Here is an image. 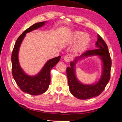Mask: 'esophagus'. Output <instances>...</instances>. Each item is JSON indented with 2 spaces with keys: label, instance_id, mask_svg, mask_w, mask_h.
<instances>
[{
  "label": "esophagus",
  "instance_id": "esophagus-1",
  "mask_svg": "<svg viewBox=\"0 0 122 122\" xmlns=\"http://www.w3.org/2000/svg\"><path fill=\"white\" fill-rule=\"evenodd\" d=\"M64 60L66 62H69L71 61L72 57L70 55H66L64 56Z\"/></svg>",
  "mask_w": 122,
  "mask_h": 122
}]
</instances>
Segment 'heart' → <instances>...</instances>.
<instances>
[{"mask_svg": "<svg viewBox=\"0 0 122 122\" xmlns=\"http://www.w3.org/2000/svg\"><path fill=\"white\" fill-rule=\"evenodd\" d=\"M91 38L89 35L81 31H76L73 34L69 40L68 43L72 44L76 42V44L74 48L75 52L78 53L83 51L89 45Z\"/></svg>", "mask_w": 122, "mask_h": 122, "instance_id": "b5f03b06", "label": "heart"}]
</instances>
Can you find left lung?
<instances>
[{"instance_id": "8db88e82", "label": "left lung", "mask_w": 122, "mask_h": 122, "mask_svg": "<svg viewBox=\"0 0 122 122\" xmlns=\"http://www.w3.org/2000/svg\"><path fill=\"white\" fill-rule=\"evenodd\" d=\"M96 49L88 50L76 57L75 61L70 62V67L67 68V75L70 92L74 96L79 99H88L98 96L104 90L110 78L112 60L108 50V47L100 36L98 35L96 43ZM98 55L103 62V72L101 79L96 84L86 85L80 83L77 80L75 73V65L78 59L83 57Z\"/></svg>"}]
</instances>
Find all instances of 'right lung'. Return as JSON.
Segmentation results:
<instances>
[{
	"label": "right lung",
	"mask_w": 122,
	"mask_h": 122,
	"mask_svg": "<svg viewBox=\"0 0 122 122\" xmlns=\"http://www.w3.org/2000/svg\"><path fill=\"white\" fill-rule=\"evenodd\" d=\"M45 22L44 21L35 23L26 29L17 39L12 53V70L14 79L22 91L31 95H41L47 90L50 83L51 70L57 64L61 57L58 56L49 60L36 76L26 75L20 67L18 61V51L26 34L42 27Z\"/></svg>",
	"instance_id": "1"
}]
</instances>
